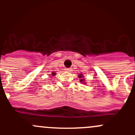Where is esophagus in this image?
Instances as JSON below:
<instances>
[{
    "label": "esophagus",
    "instance_id": "1",
    "mask_svg": "<svg viewBox=\"0 0 135 135\" xmlns=\"http://www.w3.org/2000/svg\"><path fill=\"white\" fill-rule=\"evenodd\" d=\"M65 70H66V71H68V72L72 71V69H71V68H66V69H65Z\"/></svg>",
    "mask_w": 135,
    "mask_h": 135
}]
</instances>
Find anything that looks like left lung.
Listing matches in <instances>:
<instances>
[{
	"mask_svg": "<svg viewBox=\"0 0 135 135\" xmlns=\"http://www.w3.org/2000/svg\"><path fill=\"white\" fill-rule=\"evenodd\" d=\"M78 76H79V78H81V79H80V82H83V83H84V79H83V78H83L82 74H80V75H79Z\"/></svg>",
	"mask_w": 135,
	"mask_h": 135,
	"instance_id": "1",
	"label": "left lung"
}]
</instances>
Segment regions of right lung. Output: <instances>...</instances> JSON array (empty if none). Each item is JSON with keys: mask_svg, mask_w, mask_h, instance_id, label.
Wrapping results in <instances>:
<instances>
[{"mask_svg": "<svg viewBox=\"0 0 135 135\" xmlns=\"http://www.w3.org/2000/svg\"><path fill=\"white\" fill-rule=\"evenodd\" d=\"M55 74H54V73H52V75H55Z\"/></svg>", "mask_w": 135, "mask_h": 135, "instance_id": "right-lung-1", "label": "right lung"}]
</instances>
